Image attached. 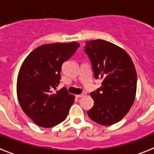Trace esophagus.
<instances>
[{"mask_svg": "<svg viewBox=\"0 0 154 154\" xmlns=\"http://www.w3.org/2000/svg\"><path fill=\"white\" fill-rule=\"evenodd\" d=\"M86 95H87V93H81V94H80V95H77L76 97H77V98H81V97H85Z\"/></svg>", "mask_w": 154, "mask_h": 154, "instance_id": "1", "label": "esophagus"}]
</instances>
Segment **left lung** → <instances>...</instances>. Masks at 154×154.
I'll list each match as a JSON object with an SVG mask.
<instances>
[{
    "instance_id": "1",
    "label": "left lung",
    "mask_w": 154,
    "mask_h": 154,
    "mask_svg": "<svg viewBox=\"0 0 154 154\" xmlns=\"http://www.w3.org/2000/svg\"><path fill=\"white\" fill-rule=\"evenodd\" d=\"M95 79L102 86L92 92L93 108L87 111L90 119L103 125L117 123L133 105L137 90V73L130 56L124 49L102 39L86 42Z\"/></svg>"
}]
</instances>
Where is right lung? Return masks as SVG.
<instances>
[{"mask_svg": "<svg viewBox=\"0 0 154 154\" xmlns=\"http://www.w3.org/2000/svg\"><path fill=\"white\" fill-rule=\"evenodd\" d=\"M80 44L43 45L24 60L17 77V91L23 111L38 126L51 128L65 120L74 96L65 87L55 91L61 80V66Z\"/></svg>", "mask_w": 154, "mask_h": 154, "instance_id": "1", "label": "right lung"}]
</instances>
